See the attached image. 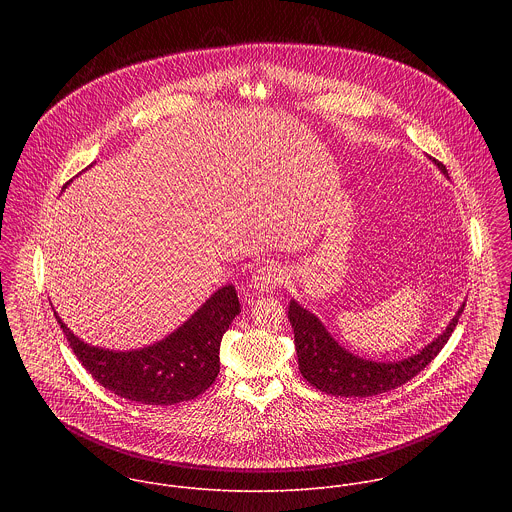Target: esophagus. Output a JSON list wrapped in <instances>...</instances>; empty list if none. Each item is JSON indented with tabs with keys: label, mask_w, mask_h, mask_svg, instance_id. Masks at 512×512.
I'll list each match as a JSON object with an SVG mask.
<instances>
[{
	"label": "esophagus",
	"mask_w": 512,
	"mask_h": 512,
	"mask_svg": "<svg viewBox=\"0 0 512 512\" xmlns=\"http://www.w3.org/2000/svg\"><path fill=\"white\" fill-rule=\"evenodd\" d=\"M282 282H284V270L276 264H266L256 270L248 288L254 293L274 292Z\"/></svg>",
	"instance_id": "1"
}]
</instances>
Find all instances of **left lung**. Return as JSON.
Returning <instances> with one entry per match:
<instances>
[{
  "instance_id": "obj_1",
  "label": "left lung",
  "mask_w": 512,
  "mask_h": 512,
  "mask_svg": "<svg viewBox=\"0 0 512 512\" xmlns=\"http://www.w3.org/2000/svg\"><path fill=\"white\" fill-rule=\"evenodd\" d=\"M438 167L443 173H447L443 163L438 161ZM461 311L463 307L449 321V325L436 341L424 347L418 355L396 363H374L355 357L327 333L323 323L313 313L303 309L293 299L288 309V317L295 335V351L303 378L317 390L331 396L366 398L406 384L420 370L430 365L438 357L443 345L449 341Z\"/></svg>"
}]
</instances>
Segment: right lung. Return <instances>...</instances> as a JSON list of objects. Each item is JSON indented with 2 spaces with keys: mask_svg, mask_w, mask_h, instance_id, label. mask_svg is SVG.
Segmentation results:
<instances>
[{
  "mask_svg": "<svg viewBox=\"0 0 512 512\" xmlns=\"http://www.w3.org/2000/svg\"><path fill=\"white\" fill-rule=\"evenodd\" d=\"M238 313V295L228 284L169 337L128 353L90 347L55 317L76 359L100 386L132 402L171 406L197 398L215 382L220 341Z\"/></svg>",
  "mask_w": 512,
  "mask_h": 512,
  "instance_id": "1",
  "label": "right lung"
}]
</instances>
